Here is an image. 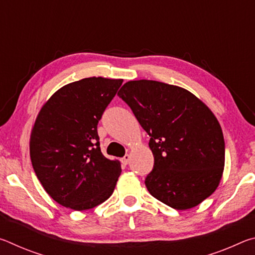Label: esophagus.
I'll list each match as a JSON object with an SVG mask.
<instances>
[{
    "mask_svg": "<svg viewBox=\"0 0 255 255\" xmlns=\"http://www.w3.org/2000/svg\"><path fill=\"white\" fill-rule=\"evenodd\" d=\"M129 159H130V155L126 154V155H125V156L122 158V162H123V164H125V165H127V164L129 163Z\"/></svg>",
    "mask_w": 255,
    "mask_h": 255,
    "instance_id": "obj_1",
    "label": "esophagus"
}]
</instances>
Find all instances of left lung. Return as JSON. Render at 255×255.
I'll return each instance as SVG.
<instances>
[{
  "label": "left lung",
  "instance_id": "8db88e82",
  "mask_svg": "<svg viewBox=\"0 0 255 255\" xmlns=\"http://www.w3.org/2000/svg\"><path fill=\"white\" fill-rule=\"evenodd\" d=\"M118 96L150 137V195L176 210L208 198L225 165L222 127L209 108L188 90L150 80L129 81Z\"/></svg>",
  "mask_w": 255,
  "mask_h": 255
}]
</instances>
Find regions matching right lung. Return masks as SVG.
I'll use <instances>...</instances> for the list:
<instances>
[{
    "label": "right lung",
    "mask_w": 255,
    "mask_h": 255,
    "mask_svg": "<svg viewBox=\"0 0 255 255\" xmlns=\"http://www.w3.org/2000/svg\"><path fill=\"white\" fill-rule=\"evenodd\" d=\"M123 80L88 77L60 88L38 114L30 157L46 192L66 208L86 210L114 192L122 166L101 153L98 124Z\"/></svg>",
    "instance_id": "1"
}]
</instances>
